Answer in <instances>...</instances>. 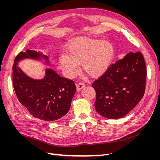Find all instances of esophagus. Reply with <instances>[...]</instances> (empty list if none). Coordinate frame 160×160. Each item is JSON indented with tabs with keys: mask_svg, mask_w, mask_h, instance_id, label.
Returning <instances> with one entry per match:
<instances>
[{
	"mask_svg": "<svg viewBox=\"0 0 160 160\" xmlns=\"http://www.w3.org/2000/svg\"><path fill=\"white\" fill-rule=\"evenodd\" d=\"M76 87H77V90L80 91L85 88V84L83 83H78L76 84Z\"/></svg>",
	"mask_w": 160,
	"mask_h": 160,
	"instance_id": "34e87169",
	"label": "esophagus"
}]
</instances>
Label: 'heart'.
Listing matches in <instances>:
<instances>
[{
  "mask_svg": "<svg viewBox=\"0 0 160 160\" xmlns=\"http://www.w3.org/2000/svg\"><path fill=\"white\" fill-rule=\"evenodd\" d=\"M115 49L109 41L79 37L68 46V55L59 58L61 66L68 77L77 75L79 64L92 78H98L108 71L113 59Z\"/></svg>",
  "mask_w": 160,
  "mask_h": 160,
  "instance_id": "b5f03b06",
  "label": "heart"
}]
</instances>
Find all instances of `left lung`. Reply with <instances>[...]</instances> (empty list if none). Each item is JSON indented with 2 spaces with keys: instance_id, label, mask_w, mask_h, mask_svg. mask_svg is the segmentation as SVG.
I'll list each match as a JSON object with an SVG mask.
<instances>
[{
  "instance_id": "obj_1",
  "label": "left lung",
  "mask_w": 160,
  "mask_h": 160,
  "mask_svg": "<svg viewBox=\"0 0 160 160\" xmlns=\"http://www.w3.org/2000/svg\"><path fill=\"white\" fill-rule=\"evenodd\" d=\"M146 66L140 52H130L111 65L95 81L97 112L108 119L123 118L132 111L144 95Z\"/></svg>"
}]
</instances>
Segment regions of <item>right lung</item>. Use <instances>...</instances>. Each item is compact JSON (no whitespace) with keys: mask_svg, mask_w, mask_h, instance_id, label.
Listing matches in <instances>:
<instances>
[{"mask_svg":"<svg viewBox=\"0 0 160 160\" xmlns=\"http://www.w3.org/2000/svg\"><path fill=\"white\" fill-rule=\"evenodd\" d=\"M25 59L44 60L45 64H50L49 57L41 52L27 49L18 53L12 66V83L19 102L34 118L47 122L61 119L70 109L76 92L74 82L60 77L52 69H46L41 79L31 78L18 66Z\"/></svg>","mask_w":160,"mask_h":160,"instance_id":"add662e5","label":"right lung"}]
</instances>
